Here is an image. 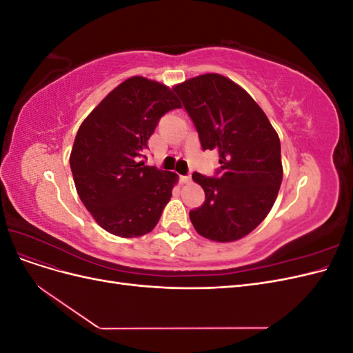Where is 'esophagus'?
Listing matches in <instances>:
<instances>
[{
  "mask_svg": "<svg viewBox=\"0 0 353 353\" xmlns=\"http://www.w3.org/2000/svg\"><path fill=\"white\" fill-rule=\"evenodd\" d=\"M179 179H181V183H183V184H188V183H191V176H190V175H185V176H181Z\"/></svg>",
  "mask_w": 353,
  "mask_h": 353,
  "instance_id": "34e87169",
  "label": "esophagus"
}]
</instances>
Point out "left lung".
I'll return each instance as SVG.
<instances>
[{
  "label": "left lung",
  "mask_w": 353,
  "mask_h": 353,
  "mask_svg": "<svg viewBox=\"0 0 353 353\" xmlns=\"http://www.w3.org/2000/svg\"><path fill=\"white\" fill-rule=\"evenodd\" d=\"M199 132L203 150H218L216 176L193 174L205 203L190 210L196 231L227 243L248 236L268 215L283 181L281 145L268 117L240 85L218 73L174 88Z\"/></svg>",
  "instance_id": "8db88e82"
}]
</instances>
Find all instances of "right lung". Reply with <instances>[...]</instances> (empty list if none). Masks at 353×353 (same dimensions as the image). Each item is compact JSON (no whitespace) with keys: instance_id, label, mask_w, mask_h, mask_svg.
I'll return each instance as SVG.
<instances>
[{"instance_id":"obj_1","label":"right lung","mask_w":353,"mask_h":353,"mask_svg":"<svg viewBox=\"0 0 353 353\" xmlns=\"http://www.w3.org/2000/svg\"><path fill=\"white\" fill-rule=\"evenodd\" d=\"M174 90L132 77L110 91L79 126L70 153L78 196L95 222L117 237L150 232L178 175L140 162L165 113L179 109Z\"/></svg>"}]
</instances>
